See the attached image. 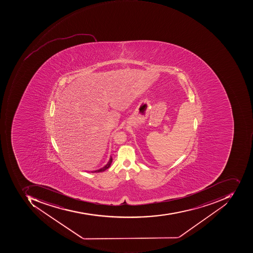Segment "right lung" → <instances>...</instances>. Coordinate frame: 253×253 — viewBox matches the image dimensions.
I'll return each instance as SVG.
<instances>
[{"label": "right lung", "instance_id": "1", "mask_svg": "<svg viewBox=\"0 0 253 253\" xmlns=\"http://www.w3.org/2000/svg\"><path fill=\"white\" fill-rule=\"evenodd\" d=\"M112 162H113V158H112V157H111L110 159H109V162H108V164H106V165L104 167H103V168L99 169H98V170L93 171V172H103V171H105L106 170V169H107L108 168H109V167H110L111 164H112Z\"/></svg>", "mask_w": 253, "mask_h": 253}]
</instances>
